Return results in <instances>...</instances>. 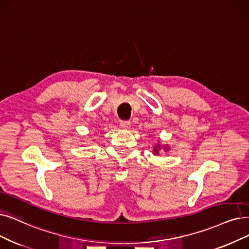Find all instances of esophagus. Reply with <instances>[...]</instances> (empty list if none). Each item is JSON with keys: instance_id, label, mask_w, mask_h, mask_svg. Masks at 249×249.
<instances>
[{"instance_id": "1", "label": "esophagus", "mask_w": 249, "mask_h": 249, "mask_svg": "<svg viewBox=\"0 0 249 249\" xmlns=\"http://www.w3.org/2000/svg\"><path fill=\"white\" fill-rule=\"evenodd\" d=\"M121 126H122L123 128H125V130H127V128L131 127V122H128V121H122V122H121Z\"/></svg>"}]
</instances>
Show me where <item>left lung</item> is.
<instances>
[{"mask_svg":"<svg viewBox=\"0 0 249 249\" xmlns=\"http://www.w3.org/2000/svg\"><path fill=\"white\" fill-rule=\"evenodd\" d=\"M161 150V145L160 144H157L155 147H154V149H153V154L154 155H157V154H159V151ZM163 150L164 151H168V147L167 146H163Z\"/></svg>","mask_w":249,"mask_h":249,"instance_id":"left-lung-1","label":"left lung"}]
</instances>
